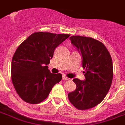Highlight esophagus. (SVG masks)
<instances>
[{"mask_svg":"<svg viewBox=\"0 0 125 125\" xmlns=\"http://www.w3.org/2000/svg\"><path fill=\"white\" fill-rule=\"evenodd\" d=\"M62 79H63V81H69V78L67 77H65V76H63Z\"/></svg>","mask_w":125,"mask_h":125,"instance_id":"1","label":"esophagus"}]
</instances>
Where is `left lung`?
<instances>
[{
  "mask_svg": "<svg viewBox=\"0 0 125 125\" xmlns=\"http://www.w3.org/2000/svg\"><path fill=\"white\" fill-rule=\"evenodd\" d=\"M71 44L79 52L85 79H73L76 90L68 94L70 102L80 110L98 105L107 95L113 79V63L109 52L98 40L72 36Z\"/></svg>",
  "mask_w": 125,
  "mask_h": 125,
  "instance_id": "1",
  "label": "left lung"
}]
</instances>
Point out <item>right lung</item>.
I'll return each mask as SVG.
<instances>
[{"mask_svg":"<svg viewBox=\"0 0 125 125\" xmlns=\"http://www.w3.org/2000/svg\"><path fill=\"white\" fill-rule=\"evenodd\" d=\"M70 35L38 32L19 46L12 58L11 75L19 96L29 104L41 102L60 81V73H51L48 65L54 50Z\"/></svg>","mask_w":125,"mask_h":125,"instance_id":"obj_1","label":"right lung"}]
</instances>
